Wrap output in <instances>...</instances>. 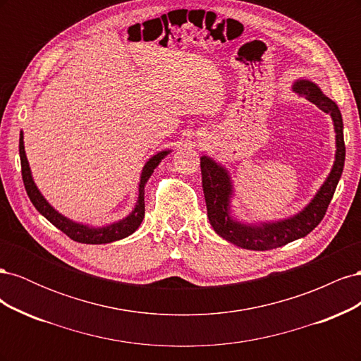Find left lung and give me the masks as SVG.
<instances>
[{"label": "left lung", "mask_w": 361, "mask_h": 361, "mask_svg": "<svg viewBox=\"0 0 361 361\" xmlns=\"http://www.w3.org/2000/svg\"><path fill=\"white\" fill-rule=\"evenodd\" d=\"M293 92L304 96L333 120L336 133V154L333 167L324 183L313 195V199L301 211L288 218L272 221L248 223L239 220L233 214L232 200L235 197L233 180L228 170L214 158L203 155L200 158L202 183L207 207V218L216 235L236 247L265 251L286 245L295 239L309 235L321 223L329 207L345 164V141L342 114L336 102L326 97L319 85L310 80H297Z\"/></svg>", "instance_id": "left-lung-1"}]
</instances>
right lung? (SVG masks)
Masks as SVG:
<instances>
[{"label":"right lung","mask_w":361,"mask_h":361,"mask_svg":"<svg viewBox=\"0 0 361 361\" xmlns=\"http://www.w3.org/2000/svg\"><path fill=\"white\" fill-rule=\"evenodd\" d=\"M170 152L171 149L161 150L154 157H150L145 164V167L140 174L138 197L133 207V211H130L126 216H123L122 220H117L104 226H92V224L73 221L71 218L64 216L56 209V207L51 206V203L45 197H43V194L37 188L35 179H32L31 169L25 154L23 130H20V137H19V157H20V167H23V180L31 203L35 204L36 209L45 216L49 223H52L57 228H60L63 233H66L71 239H73V241L81 243V244H110V243L118 241V239L128 238L129 235H133L137 231L145 218L146 183L152 176V173H154V170L159 166V162L166 158Z\"/></svg>","instance_id":"obj_1"}]
</instances>
